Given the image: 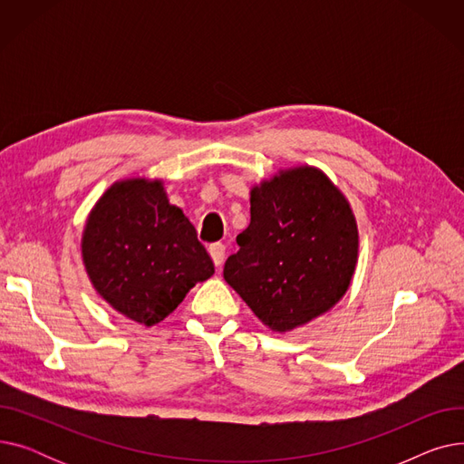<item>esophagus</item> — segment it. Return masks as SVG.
I'll return each mask as SVG.
<instances>
[{
    "instance_id": "esophagus-1",
    "label": "esophagus",
    "mask_w": 464,
    "mask_h": 464,
    "mask_svg": "<svg viewBox=\"0 0 464 464\" xmlns=\"http://www.w3.org/2000/svg\"><path fill=\"white\" fill-rule=\"evenodd\" d=\"M208 254L216 266H222V263L226 259V246L222 245V242H214V245L208 246Z\"/></svg>"
}]
</instances>
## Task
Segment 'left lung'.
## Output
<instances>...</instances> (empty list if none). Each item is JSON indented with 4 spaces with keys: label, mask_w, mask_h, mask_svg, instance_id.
<instances>
[{
    "label": "left lung",
    "mask_w": 464,
    "mask_h": 464,
    "mask_svg": "<svg viewBox=\"0 0 464 464\" xmlns=\"http://www.w3.org/2000/svg\"><path fill=\"white\" fill-rule=\"evenodd\" d=\"M224 266L226 282L257 320L287 333L327 314L359 257V229L346 195L322 169H280L250 189V226Z\"/></svg>",
    "instance_id": "left-lung-1"
}]
</instances>
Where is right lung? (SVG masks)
<instances>
[{"label":"right lung","mask_w":464,"mask_h":464,"mask_svg":"<svg viewBox=\"0 0 464 464\" xmlns=\"http://www.w3.org/2000/svg\"><path fill=\"white\" fill-rule=\"evenodd\" d=\"M81 254L93 289L140 325L163 322L188 291L214 275V263L161 179L111 184L92 207Z\"/></svg>","instance_id":"right-lung-1"}]
</instances>
